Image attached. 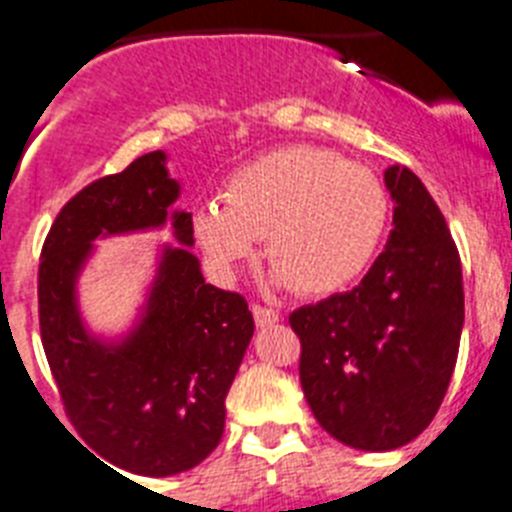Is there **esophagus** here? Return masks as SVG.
Returning a JSON list of instances; mask_svg holds the SVG:
<instances>
[{
    "label": "esophagus",
    "mask_w": 512,
    "mask_h": 512,
    "mask_svg": "<svg viewBox=\"0 0 512 512\" xmlns=\"http://www.w3.org/2000/svg\"><path fill=\"white\" fill-rule=\"evenodd\" d=\"M251 312H253V320H256V325H259V328H266V325L279 323V312L271 310V307L253 305Z\"/></svg>",
    "instance_id": "1"
}]
</instances>
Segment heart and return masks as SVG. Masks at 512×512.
Here are the masks:
<instances>
[{"label":"heart","instance_id":"1","mask_svg":"<svg viewBox=\"0 0 512 512\" xmlns=\"http://www.w3.org/2000/svg\"><path fill=\"white\" fill-rule=\"evenodd\" d=\"M390 194L372 169L318 146H284L230 174L223 202L194 212V233L223 277L259 251L271 282L333 295L372 264L390 225Z\"/></svg>","mask_w":512,"mask_h":512}]
</instances>
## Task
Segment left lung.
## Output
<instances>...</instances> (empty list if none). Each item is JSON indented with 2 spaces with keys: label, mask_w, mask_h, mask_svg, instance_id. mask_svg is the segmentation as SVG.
<instances>
[{
  "label": "left lung",
  "mask_w": 512,
  "mask_h": 512,
  "mask_svg": "<svg viewBox=\"0 0 512 512\" xmlns=\"http://www.w3.org/2000/svg\"><path fill=\"white\" fill-rule=\"evenodd\" d=\"M390 241L359 287L289 315L300 338V384L312 415L361 451L400 449L441 408L464 325L456 243L408 166H390Z\"/></svg>",
  "instance_id": "obj_1"
}]
</instances>
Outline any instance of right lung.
Segmentation results:
<instances>
[{
    "label": "right lung",
    "instance_id": "1",
    "mask_svg": "<svg viewBox=\"0 0 512 512\" xmlns=\"http://www.w3.org/2000/svg\"><path fill=\"white\" fill-rule=\"evenodd\" d=\"M164 161L161 151L146 153L74 194L38 266L40 338L63 410L99 461L143 477L187 472L215 451L225 397L253 336L246 297L205 284L184 247L165 249L147 315L125 342L107 347L80 323L73 289L94 237L171 219L177 240L194 243L192 215L169 212L179 184Z\"/></svg>",
    "mask_w": 512,
    "mask_h": 512
}]
</instances>
